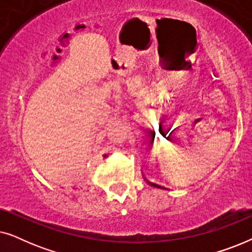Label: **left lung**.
<instances>
[{
  "label": "left lung",
  "instance_id": "1",
  "mask_svg": "<svg viewBox=\"0 0 252 252\" xmlns=\"http://www.w3.org/2000/svg\"><path fill=\"white\" fill-rule=\"evenodd\" d=\"M143 177H144V175H143ZM144 180H146V181L148 182V185H150L151 187H155V188H159V189H167V188H165V187H161V186H159V185L155 184V182H150L149 180H147L146 178H144Z\"/></svg>",
  "mask_w": 252,
  "mask_h": 252
}]
</instances>
